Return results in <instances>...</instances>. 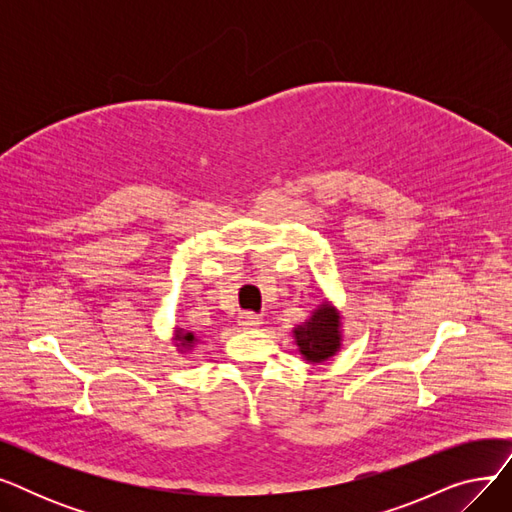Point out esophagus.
<instances>
[{
    "mask_svg": "<svg viewBox=\"0 0 512 512\" xmlns=\"http://www.w3.org/2000/svg\"><path fill=\"white\" fill-rule=\"evenodd\" d=\"M261 321H263V319H261L257 313L247 311V313H240L238 326H242L245 330H253V328H259V326H261Z\"/></svg>",
    "mask_w": 512,
    "mask_h": 512,
    "instance_id": "1",
    "label": "esophagus"
}]
</instances>
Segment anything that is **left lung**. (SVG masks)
<instances>
[{"mask_svg": "<svg viewBox=\"0 0 512 512\" xmlns=\"http://www.w3.org/2000/svg\"><path fill=\"white\" fill-rule=\"evenodd\" d=\"M299 353L309 363H324L334 357L342 346L340 313L330 303H321L309 319L292 330Z\"/></svg>", "mask_w": 512, "mask_h": 512, "instance_id": "left-lung-1", "label": "left lung"}]
</instances>
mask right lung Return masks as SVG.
<instances>
[{
  "label": "right lung",
  "instance_id": "1",
  "mask_svg": "<svg viewBox=\"0 0 512 512\" xmlns=\"http://www.w3.org/2000/svg\"><path fill=\"white\" fill-rule=\"evenodd\" d=\"M174 340L178 342L176 346H180V351H191V348H195V344H197L199 338H197L193 332H186V330L178 328Z\"/></svg>",
  "mask_w": 512,
  "mask_h": 512
}]
</instances>
